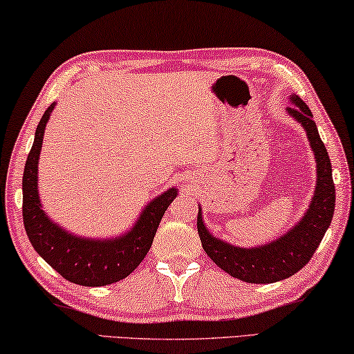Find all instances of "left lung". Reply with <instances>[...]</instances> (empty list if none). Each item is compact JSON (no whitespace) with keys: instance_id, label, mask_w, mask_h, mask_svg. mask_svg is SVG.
<instances>
[{"instance_id":"1","label":"left lung","mask_w":354,"mask_h":354,"mask_svg":"<svg viewBox=\"0 0 354 354\" xmlns=\"http://www.w3.org/2000/svg\"><path fill=\"white\" fill-rule=\"evenodd\" d=\"M290 102L293 106H287V113L306 131L317 164L315 192L298 223L271 243L241 248L214 236L207 230L198 205V236L207 257L230 276L248 283L279 282L304 268L315 254L334 216L335 187L326 147L319 138L310 109L296 94H291Z\"/></svg>"}]
</instances>
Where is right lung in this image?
Returning <instances> with one entry per match:
<instances>
[{
    "mask_svg": "<svg viewBox=\"0 0 354 354\" xmlns=\"http://www.w3.org/2000/svg\"><path fill=\"white\" fill-rule=\"evenodd\" d=\"M55 106L56 102L48 106L39 121L25 164L21 190L26 234L37 254L69 282L83 287H104L120 282L136 271L147 257L167 207L178 197V187L167 189L145 205L132 228L120 236L86 238L61 227L44 211L37 186L44 133Z\"/></svg>",
    "mask_w": 354,
    "mask_h": 354,
    "instance_id": "1",
    "label": "right lung"
}]
</instances>
